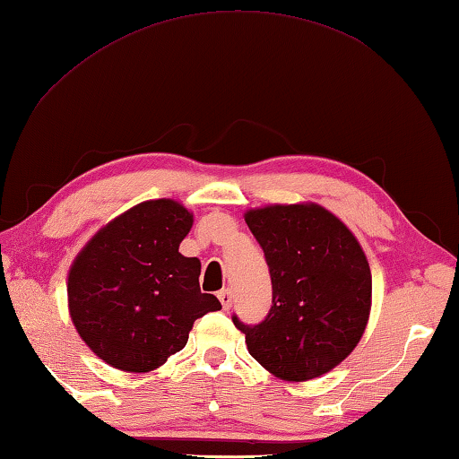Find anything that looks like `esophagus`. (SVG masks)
Segmentation results:
<instances>
[{
	"instance_id": "1",
	"label": "esophagus",
	"mask_w": 459,
	"mask_h": 459,
	"mask_svg": "<svg viewBox=\"0 0 459 459\" xmlns=\"http://www.w3.org/2000/svg\"><path fill=\"white\" fill-rule=\"evenodd\" d=\"M218 299H220V303L223 307V311H228V308L231 307V291H230V289H223V291H220Z\"/></svg>"
}]
</instances>
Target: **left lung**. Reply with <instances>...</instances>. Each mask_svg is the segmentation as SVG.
Returning <instances> with one entry per match:
<instances>
[{
  "label": "left lung",
  "instance_id": "8db88e82",
  "mask_svg": "<svg viewBox=\"0 0 459 459\" xmlns=\"http://www.w3.org/2000/svg\"><path fill=\"white\" fill-rule=\"evenodd\" d=\"M246 223L269 265L271 308L257 325L231 316L251 357L275 377L303 382L329 372L367 329L372 277L357 238L316 204L265 205Z\"/></svg>",
  "mask_w": 459,
  "mask_h": 459
}]
</instances>
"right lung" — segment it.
Returning <instances> with one entry per match:
<instances>
[{
  "label": "right lung",
  "mask_w": 459,
  "mask_h": 459,
  "mask_svg": "<svg viewBox=\"0 0 459 459\" xmlns=\"http://www.w3.org/2000/svg\"><path fill=\"white\" fill-rule=\"evenodd\" d=\"M192 223L174 200L143 202L99 230L73 261V325L110 367H162L186 347L195 319L221 308L218 297L200 291V259L178 251Z\"/></svg>",
  "instance_id": "1"
}]
</instances>
